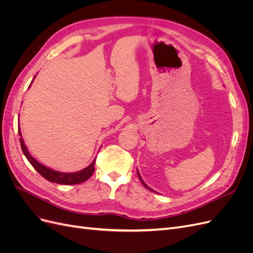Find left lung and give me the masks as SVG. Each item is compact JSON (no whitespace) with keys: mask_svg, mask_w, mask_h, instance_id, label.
<instances>
[{"mask_svg":"<svg viewBox=\"0 0 253 253\" xmlns=\"http://www.w3.org/2000/svg\"><path fill=\"white\" fill-rule=\"evenodd\" d=\"M137 174H138V177H139V179H140V181H141V183H142V185L145 187V188H147V189H149L150 191H153L151 188H149L147 185H145V183H144V181L141 179V177H140V175H139V173H138V171H137ZM153 192H154V191H153Z\"/></svg>","mask_w":253,"mask_h":253,"instance_id":"left-lung-1","label":"left lung"}]
</instances>
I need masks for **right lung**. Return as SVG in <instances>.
I'll return each mask as SVG.
<instances>
[{
    "label": "right lung",
    "instance_id": "1",
    "mask_svg": "<svg viewBox=\"0 0 253 253\" xmlns=\"http://www.w3.org/2000/svg\"><path fill=\"white\" fill-rule=\"evenodd\" d=\"M33 83V81H32ZM30 86V85H29ZM19 135L21 136V131H20V126H19ZM20 143H21V148L24 155L26 156L27 160L30 163L35 169L38 171L41 176L45 179H47L50 182H56L59 183V185H77V183H81L83 181L87 180L93 173L95 172V163L96 159H94V162L91 163L88 167H86L85 169H83L78 172H74V173H62V172H58V171H53L49 168L45 167L41 165L38 160H36L32 155L28 153V150L26 148V145L24 144V140L21 137L20 138Z\"/></svg>",
    "mask_w": 253,
    "mask_h": 253
}]
</instances>
